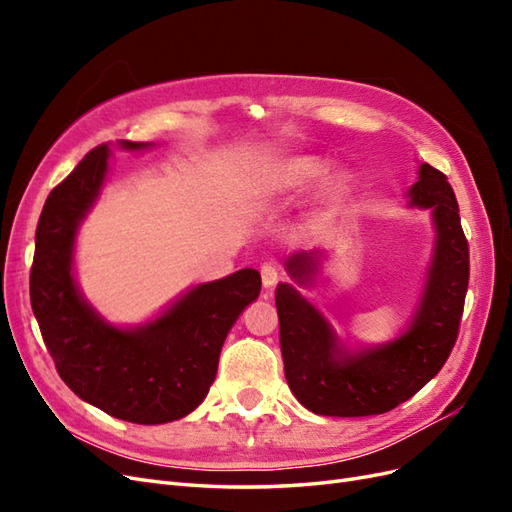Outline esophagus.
<instances>
[{
	"instance_id": "obj_1",
	"label": "esophagus",
	"mask_w": 512,
	"mask_h": 512,
	"mask_svg": "<svg viewBox=\"0 0 512 512\" xmlns=\"http://www.w3.org/2000/svg\"><path fill=\"white\" fill-rule=\"evenodd\" d=\"M260 275H262V286L273 288L277 280H280V269H277V265H273V262H265V265L260 267Z\"/></svg>"
}]
</instances>
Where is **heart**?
I'll return each instance as SVG.
<instances>
[{
    "label": "heart",
    "instance_id": "1",
    "mask_svg": "<svg viewBox=\"0 0 512 512\" xmlns=\"http://www.w3.org/2000/svg\"><path fill=\"white\" fill-rule=\"evenodd\" d=\"M324 173V166L314 158L290 160L267 175L262 183V192L267 198H284L301 192L309 183H314Z\"/></svg>",
    "mask_w": 512,
    "mask_h": 512
}]
</instances>
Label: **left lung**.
I'll return each mask as SVG.
<instances>
[{
  "mask_svg": "<svg viewBox=\"0 0 512 512\" xmlns=\"http://www.w3.org/2000/svg\"><path fill=\"white\" fill-rule=\"evenodd\" d=\"M408 198V207L431 209L436 243L421 301L399 337L374 348L350 350L297 288L280 284L275 290L284 374L292 395L314 414L389 412L421 391L455 346L470 277L457 198L446 175L429 164L418 166ZM320 256L316 250L286 260L294 284L314 282Z\"/></svg>",
  "mask_w": 512,
  "mask_h": 512,
  "instance_id": "1",
  "label": "left lung"
}]
</instances>
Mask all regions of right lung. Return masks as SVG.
<instances>
[{"mask_svg":"<svg viewBox=\"0 0 512 512\" xmlns=\"http://www.w3.org/2000/svg\"><path fill=\"white\" fill-rule=\"evenodd\" d=\"M119 147L141 151L151 143ZM108 160V145L89 151L46 198L29 299L57 374L76 395L121 421L162 425L203 404L228 331L258 299L260 273L241 269L198 284L138 327L106 322L76 286L74 243L102 192Z\"/></svg>","mask_w":512,"mask_h":512,"instance_id":"right-lung-1","label":"right lung"}]
</instances>
